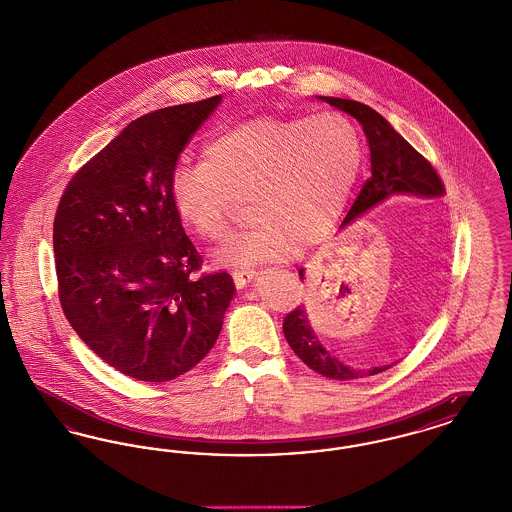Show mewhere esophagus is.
<instances>
[{
	"instance_id": "1",
	"label": "esophagus",
	"mask_w": 512,
	"mask_h": 512,
	"mask_svg": "<svg viewBox=\"0 0 512 512\" xmlns=\"http://www.w3.org/2000/svg\"><path fill=\"white\" fill-rule=\"evenodd\" d=\"M255 276V270L253 268H236L232 270V278H234V284L238 288H244L245 284H249Z\"/></svg>"
}]
</instances>
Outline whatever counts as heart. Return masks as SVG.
Instances as JSON below:
<instances>
[{
  "label": "heart",
  "mask_w": 512,
  "mask_h": 512,
  "mask_svg": "<svg viewBox=\"0 0 512 512\" xmlns=\"http://www.w3.org/2000/svg\"><path fill=\"white\" fill-rule=\"evenodd\" d=\"M203 159L174 167L176 213L201 238L220 242L245 199L251 219L215 259L251 267L282 261L297 242L311 244L330 230L357 180L363 147L353 122L326 111L245 122L211 140Z\"/></svg>",
  "instance_id": "b5f03b06"
}]
</instances>
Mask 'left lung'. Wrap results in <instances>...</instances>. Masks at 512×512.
<instances>
[{
  "mask_svg": "<svg viewBox=\"0 0 512 512\" xmlns=\"http://www.w3.org/2000/svg\"><path fill=\"white\" fill-rule=\"evenodd\" d=\"M318 99L345 111L353 119L361 122L365 130L368 147H370V178L366 180L361 194L357 195L355 203L351 205L343 224L361 217L374 205L382 203L393 194L424 195V197H438L445 194V186L430 165L399 132L393 130L390 122L386 121L378 111L368 107L365 103L353 99L326 98ZM303 278V270H299ZM284 336L290 343L293 353L318 374L332 378V380H355L374 376L378 372L388 370L390 366H372L368 370L353 368L341 363L326 347L318 341L309 320L305 307H297L288 317L284 318Z\"/></svg>",
  "mask_w": 512,
  "mask_h": 512,
  "instance_id": "1",
  "label": "left lung"
}]
</instances>
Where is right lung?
<instances>
[{
	"label": "right lung",
	"instance_id": "add662e5",
	"mask_svg": "<svg viewBox=\"0 0 512 512\" xmlns=\"http://www.w3.org/2000/svg\"><path fill=\"white\" fill-rule=\"evenodd\" d=\"M220 96L130 122L74 174L53 220L63 313L99 359L142 382L192 370L215 345L234 297L201 257L172 203L171 176Z\"/></svg>",
	"mask_w": 512,
	"mask_h": 512
}]
</instances>
